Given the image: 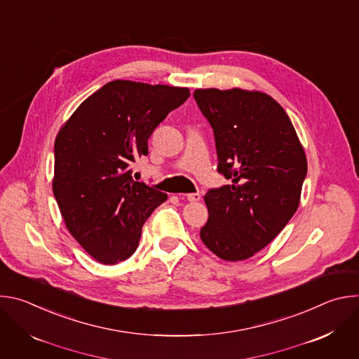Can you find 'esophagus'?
Masks as SVG:
<instances>
[{
    "mask_svg": "<svg viewBox=\"0 0 359 359\" xmlns=\"http://www.w3.org/2000/svg\"><path fill=\"white\" fill-rule=\"evenodd\" d=\"M186 197L189 201H198L201 198V194L200 193H189V194H186Z\"/></svg>",
    "mask_w": 359,
    "mask_h": 359,
    "instance_id": "34e87169",
    "label": "esophagus"
}]
</instances>
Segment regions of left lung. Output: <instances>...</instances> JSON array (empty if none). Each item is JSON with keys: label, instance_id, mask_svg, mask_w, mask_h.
<instances>
[{"label": "left lung", "instance_id": "obj_1", "mask_svg": "<svg viewBox=\"0 0 359 359\" xmlns=\"http://www.w3.org/2000/svg\"><path fill=\"white\" fill-rule=\"evenodd\" d=\"M193 96L215 132L217 170L230 180L204 196L209 220L200 238L226 262L250 259L297 212L305 151L288 115L267 93L210 88Z\"/></svg>", "mask_w": 359, "mask_h": 359}]
</instances>
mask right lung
Masks as SVG:
<instances>
[{"instance_id":"1","label":"right lung","mask_w":359,"mask_h":359,"mask_svg":"<svg viewBox=\"0 0 359 359\" xmlns=\"http://www.w3.org/2000/svg\"><path fill=\"white\" fill-rule=\"evenodd\" d=\"M187 88L112 81L86 97L55 139L53 190L67 229L102 264L129 259L142 226L168 194L132 179L156 126Z\"/></svg>"}]
</instances>
